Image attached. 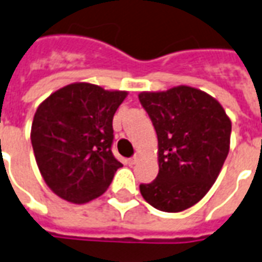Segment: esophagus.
Instances as JSON below:
<instances>
[{"label":"esophagus","mask_w":262,"mask_h":262,"mask_svg":"<svg viewBox=\"0 0 262 262\" xmlns=\"http://www.w3.org/2000/svg\"><path fill=\"white\" fill-rule=\"evenodd\" d=\"M137 161H138V156H134V157H131V159H128V160H127V163H128L129 166H133V164H135Z\"/></svg>","instance_id":"esophagus-1"}]
</instances>
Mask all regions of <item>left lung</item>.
<instances>
[{"label": "left lung", "mask_w": 262, "mask_h": 262, "mask_svg": "<svg viewBox=\"0 0 262 262\" xmlns=\"http://www.w3.org/2000/svg\"><path fill=\"white\" fill-rule=\"evenodd\" d=\"M138 96L159 141V174L150 184L139 185L141 194L160 211H184L217 181L229 153L231 119L215 98L194 86Z\"/></svg>", "instance_id": "8db88e82"}]
</instances>
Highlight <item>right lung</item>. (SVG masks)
<instances>
[{"label": "right lung", "mask_w": 262, "mask_h": 262, "mask_svg": "<svg viewBox=\"0 0 262 262\" xmlns=\"http://www.w3.org/2000/svg\"><path fill=\"white\" fill-rule=\"evenodd\" d=\"M128 91L72 82L41 102L31 124V145L45 184L74 204L99 198L123 166L110 150L113 116Z\"/></svg>", "instance_id": "right-lung-1"}]
</instances>
